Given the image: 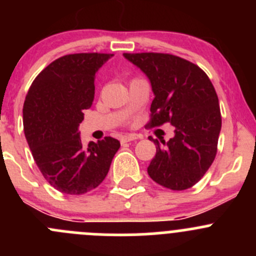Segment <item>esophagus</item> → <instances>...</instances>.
Segmentation results:
<instances>
[{
    "label": "esophagus",
    "instance_id": "esophagus-1",
    "mask_svg": "<svg viewBox=\"0 0 256 256\" xmlns=\"http://www.w3.org/2000/svg\"><path fill=\"white\" fill-rule=\"evenodd\" d=\"M136 136H132V135H126V136H122V138H121V144H126V142H130V141H134V140H136Z\"/></svg>",
    "mask_w": 256,
    "mask_h": 256
}]
</instances>
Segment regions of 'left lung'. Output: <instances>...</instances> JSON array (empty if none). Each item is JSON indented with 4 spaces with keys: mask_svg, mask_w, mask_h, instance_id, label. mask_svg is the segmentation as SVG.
Masks as SVG:
<instances>
[{
    "mask_svg": "<svg viewBox=\"0 0 256 256\" xmlns=\"http://www.w3.org/2000/svg\"><path fill=\"white\" fill-rule=\"evenodd\" d=\"M151 82L154 99L148 126L170 122L174 136L154 140L156 156L147 167L150 177L174 190L194 186L216 154L222 128L218 96L208 76L196 64L164 53H124Z\"/></svg>",
    "mask_w": 256,
    "mask_h": 256,
    "instance_id": "obj_1",
    "label": "left lung"
}]
</instances>
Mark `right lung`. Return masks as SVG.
I'll return each mask as SVG.
<instances>
[{
  "label": "right lung",
  "instance_id": "obj_1",
  "mask_svg": "<svg viewBox=\"0 0 256 256\" xmlns=\"http://www.w3.org/2000/svg\"><path fill=\"white\" fill-rule=\"evenodd\" d=\"M114 54H68L33 80L23 105V128L43 177L64 194H84L109 172L120 142L106 136L85 147L80 140L82 110L94 102L96 72Z\"/></svg>",
  "mask_w": 256,
  "mask_h": 256
}]
</instances>
